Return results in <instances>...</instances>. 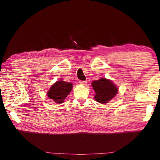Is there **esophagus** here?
Wrapping results in <instances>:
<instances>
[{
  "label": "esophagus",
  "mask_w": 160,
  "mask_h": 160,
  "mask_svg": "<svg viewBox=\"0 0 160 160\" xmlns=\"http://www.w3.org/2000/svg\"><path fill=\"white\" fill-rule=\"evenodd\" d=\"M80 83L81 84V85H86L87 83H88V82H87V81H85V80L80 81Z\"/></svg>",
  "instance_id": "obj_1"
}]
</instances>
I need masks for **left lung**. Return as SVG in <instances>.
<instances>
[{"mask_svg":"<svg viewBox=\"0 0 160 160\" xmlns=\"http://www.w3.org/2000/svg\"><path fill=\"white\" fill-rule=\"evenodd\" d=\"M92 86L95 92L94 99L101 104H106L112 99L118 93V88L112 81L100 78L98 80H94Z\"/></svg>","mask_w":160,"mask_h":160,"instance_id":"left-lung-1","label":"left lung"}]
</instances>
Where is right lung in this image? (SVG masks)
<instances>
[{
	"label": "right lung",
	"instance_id": "right-lung-1",
	"mask_svg": "<svg viewBox=\"0 0 160 160\" xmlns=\"http://www.w3.org/2000/svg\"><path fill=\"white\" fill-rule=\"evenodd\" d=\"M72 88V83L66 82L63 80H58L51 87L47 92V96L54 102L61 104L64 99L70 94Z\"/></svg>",
	"mask_w": 160,
	"mask_h": 160
}]
</instances>
